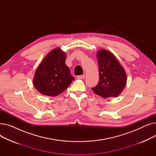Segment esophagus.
Wrapping results in <instances>:
<instances>
[{"instance_id":"esophagus-1","label":"esophagus","mask_w":156,"mask_h":156,"mask_svg":"<svg viewBox=\"0 0 156 156\" xmlns=\"http://www.w3.org/2000/svg\"><path fill=\"white\" fill-rule=\"evenodd\" d=\"M85 75L77 76V78H78V79H83V78H85Z\"/></svg>"}]
</instances>
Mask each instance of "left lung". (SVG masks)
<instances>
[{
  "label": "left lung",
  "mask_w": 156,
  "mask_h": 156,
  "mask_svg": "<svg viewBox=\"0 0 156 156\" xmlns=\"http://www.w3.org/2000/svg\"><path fill=\"white\" fill-rule=\"evenodd\" d=\"M99 81L92 88L95 94L103 98L118 97L126 84V75L114 55L101 49L97 54Z\"/></svg>",
  "instance_id": "obj_1"
}]
</instances>
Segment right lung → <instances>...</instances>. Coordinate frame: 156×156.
I'll list each match as a JSON object with an SVG mask.
<instances>
[{
    "label": "right lung",
    "mask_w": 156,
    "mask_h": 156,
    "mask_svg": "<svg viewBox=\"0 0 156 156\" xmlns=\"http://www.w3.org/2000/svg\"><path fill=\"white\" fill-rule=\"evenodd\" d=\"M66 54L57 48L49 52L38 67L34 85L42 94L54 97L62 93L75 80L65 64Z\"/></svg>",
    "instance_id": "right-lung-1"
}]
</instances>
